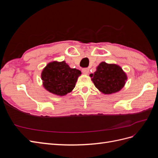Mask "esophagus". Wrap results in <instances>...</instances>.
Masks as SVG:
<instances>
[{
    "mask_svg": "<svg viewBox=\"0 0 158 158\" xmlns=\"http://www.w3.org/2000/svg\"><path fill=\"white\" fill-rule=\"evenodd\" d=\"M82 70V73L84 74H88L89 73V69H88V68H84Z\"/></svg>",
    "mask_w": 158,
    "mask_h": 158,
    "instance_id": "1",
    "label": "esophagus"
}]
</instances>
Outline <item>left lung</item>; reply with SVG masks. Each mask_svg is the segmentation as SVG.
Returning a JSON list of instances; mask_svg holds the SVG:
<instances>
[{
    "mask_svg": "<svg viewBox=\"0 0 158 158\" xmlns=\"http://www.w3.org/2000/svg\"><path fill=\"white\" fill-rule=\"evenodd\" d=\"M89 76L100 92L104 94H111L120 91L127 80L126 73L121 66L115 64L102 62L94 74Z\"/></svg>",
    "mask_w": 158,
    "mask_h": 158,
    "instance_id": "obj_1",
    "label": "left lung"
}]
</instances>
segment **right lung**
<instances>
[{
  "label": "right lung",
  "mask_w": 158,
  "mask_h": 158,
  "mask_svg": "<svg viewBox=\"0 0 158 158\" xmlns=\"http://www.w3.org/2000/svg\"><path fill=\"white\" fill-rule=\"evenodd\" d=\"M81 71L71 69L65 61L47 64L41 73L43 85L48 92L63 96L73 91Z\"/></svg>",
  "instance_id": "right-lung-1"
}]
</instances>
